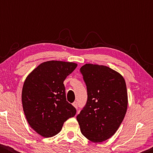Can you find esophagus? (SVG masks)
Wrapping results in <instances>:
<instances>
[{"instance_id": "obj_1", "label": "esophagus", "mask_w": 153, "mask_h": 153, "mask_svg": "<svg viewBox=\"0 0 153 153\" xmlns=\"http://www.w3.org/2000/svg\"><path fill=\"white\" fill-rule=\"evenodd\" d=\"M72 105H73V106H74L75 108H77V102H73Z\"/></svg>"}]
</instances>
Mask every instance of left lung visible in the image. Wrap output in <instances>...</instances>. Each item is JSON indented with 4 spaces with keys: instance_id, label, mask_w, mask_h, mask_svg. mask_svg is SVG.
I'll list each match as a JSON object with an SVG mask.
<instances>
[{
    "instance_id": "8db88e82",
    "label": "left lung",
    "mask_w": 153,
    "mask_h": 153,
    "mask_svg": "<svg viewBox=\"0 0 153 153\" xmlns=\"http://www.w3.org/2000/svg\"><path fill=\"white\" fill-rule=\"evenodd\" d=\"M80 70L88 100L76 120L86 139L100 143L116 132L125 118L128 104L126 83L120 73L104 65L85 64Z\"/></svg>"
}]
</instances>
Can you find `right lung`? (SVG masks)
<instances>
[{
  "mask_svg": "<svg viewBox=\"0 0 153 153\" xmlns=\"http://www.w3.org/2000/svg\"><path fill=\"white\" fill-rule=\"evenodd\" d=\"M76 67L72 62H44L25 79L23 109L30 127L42 137L56 135L64 123L76 114V108L66 100L63 81Z\"/></svg>",
  "mask_w": 153,
  "mask_h": 153,
  "instance_id": "add662e5",
  "label": "right lung"
}]
</instances>
